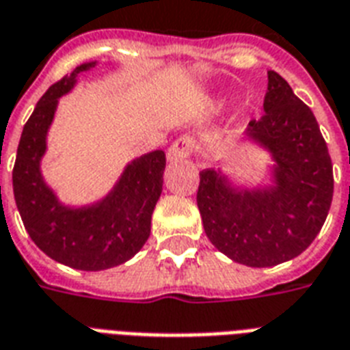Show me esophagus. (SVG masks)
Wrapping results in <instances>:
<instances>
[{"label": "esophagus", "instance_id": "esophagus-1", "mask_svg": "<svg viewBox=\"0 0 350 350\" xmlns=\"http://www.w3.org/2000/svg\"><path fill=\"white\" fill-rule=\"evenodd\" d=\"M196 148V141L189 135H183V137H178V139L170 145L169 152H167V159L169 161H178V159H183V157L191 156Z\"/></svg>", "mask_w": 350, "mask_h": 350}]
</instances>
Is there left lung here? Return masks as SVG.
<instances>
[{
	"label": "left lung",
	"mask_w": 350,
	"mask_h": 350,
	"mask_svg": "<svg viewBox=\"0 0 350 350\" xmlns=\"http://www.w3.org/2000/svg\"><path fill=\"white\" fill-rule=\"evenodd\" d=\"M246 137L273 157V185L242 189L220 169H205L196 202L218 252L268 268L301 255L321 231L334 193L332 161L312 110L275 71H268L264 113L250 121Z\"/></svg>",
	"instance_id": "8db88e82"
}]
</instances>
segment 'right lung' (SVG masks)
<instances>
[{
  "label": "right lung",
  "mask_w": 350,
  "mask_h": 350,
  "mask_svg": "<svg viewBox=\"0 0 350 350\" xmlns=\"http://www.w3.org/2000/svg\"><path fill=\"white\" fill-rule=\"evenodd\" d=\"M95 64H82L44 93L23 126L12 170L14 200L29 237L47 257L84 271L119 266L145 246L167 163L163 150L133 159L111 193L88 207L60 204L45 185L40 161L58 97L75 86L77 75L95 68Z\"/></svg>",
  "instance_id": "1"
}]
</instances>
